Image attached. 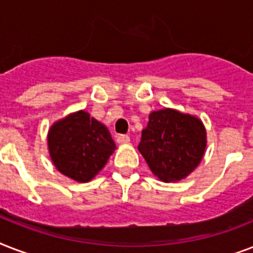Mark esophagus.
<instances>
[{
	"label": "esophagus",
	"mask_w": 253,
	"mask_h": 253,
	"mask_svg": "<svg viewBox=\"0 0 253 253\" xmlns=\"http://www.w3.org/2000/svg\"><path fill=\"white\" fill-rule=\"evenodd\" d=\"M117 142H118V144H127V143L130 142V138L127 135H118L117 136Z\"/></svg>",
	"instance_id": "obj_1"
}]
</instances>
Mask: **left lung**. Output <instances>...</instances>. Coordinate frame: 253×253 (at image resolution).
I'll list each match as a JSON object with an SVG mask.
<instances>
[{
	"label": "left lung",
	"mask_w": 253,
	"mask_h": 253,
	"mask_svg": "<svg viewBox=\"0 0 253 253\" xmlns=\"http://www.w3.org/2000/svg\"><path fill=\"white\" fill-rule=\"evenodd\" d=\"M206 144V128L197 115L164 107L150 114L138 148L159 180L177 182L200 166Z\"/></svg>",
	"instance_id": "1"
}]
</instances>
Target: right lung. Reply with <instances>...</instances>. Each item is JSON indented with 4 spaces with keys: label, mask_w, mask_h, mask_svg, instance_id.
Listing matches in <instances>:
<instances>
[{
    "label": "right lung",
    "mask_w": 253,
    "mask_h": 253,
    "mask_svg": "<svg viewBox=\"0 0 253 253\" xmlns=\"http://www.w3.org/2000/svg\"><path fill=\"white\" fill-rule=\"evenodd\" d=\"M47 146L55 168L77 182L93 180L117 148L107 127L85 110L52 123Z\"/></svg>",
    "instance_id": "obj_1"
}]
</instances>
